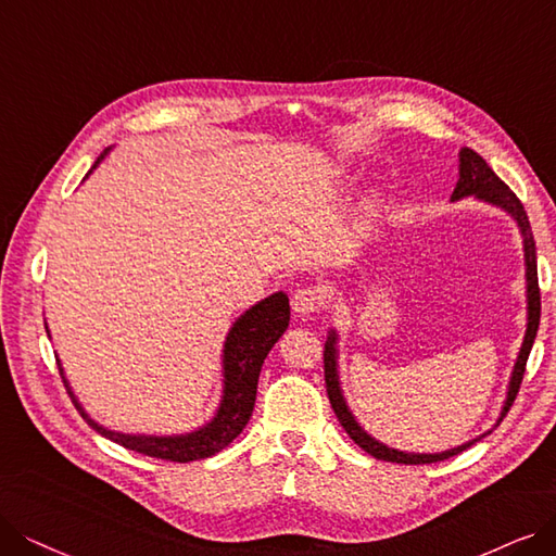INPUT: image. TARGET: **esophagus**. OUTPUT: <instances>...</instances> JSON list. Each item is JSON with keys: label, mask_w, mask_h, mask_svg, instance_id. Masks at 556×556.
<instances>
[{"label": "esophagus", "mask_w": 556, "mask_h": 556, "mask_svg": "<svg viewBox=\"0 0 556 556\" xmlns=\"http://www.w3.org/2000/svg\"><path fill=\"white\" fill-rule=\"evenodd\" d=\"M292 307L296 315H315L324 307V296L313 285L301 287V290H296L292 296Z\"/></svg>", "instance_id": "34e87169"}]
</instances>
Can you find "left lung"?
I'll list each match as a JSON object with an SVG mask.
<instances>
[{
    "instance_id": "8db88e82",
    "label": "left lung",
    "mask_w": 556,
    "mask_h": 556,
    "mask_svg": "<svg viewBox=\"0 0 556 556\" xmlns=\"http://www.w3.org/2000/svg\"><path fill=\"white\" fill-rule=\"evenodd\" d=\"M465 195H477L485 203H493L502 210H506L510 216L518 220L522 239H525V264H527V303H529V324H527V332H525V342L518 355V363L514 367V376H510V386H508V396H506V404L502 410V417L510 410L514 406L520 383H522V376L527 369V358H529V351L531 344H534L536 338V330H539V321H541V290H539V271H536V241L534 235H531V226H529V218L527 212L520 203V198L508 189V185H504L500 177L495 175V170L485 164V160L481 157L479 152H475L472 148H463L460 150V177H458V185L452 193V201H458V198ZM324 381H326V392L330 399V406L336 410L338 419L342 429L349 433V438L355 442V445L363 447L367 454H371L374 458L379 460H390V463H404V465H425V463H438V460H445L452 458L460 452L468 450L470 445H475L477 440L465 442L460 447H454L450 452H442V454H406V452H396L390 450L386 445H381L379 440H374L371 435H367L361 427L358 421L353 419V415L349 413L342 392H340V381H338V367H336V332H330V338L326 342V351H324Z\"/></svg>"
}]
</instances>
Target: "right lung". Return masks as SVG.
<instances>
[{
    "instance_id": "obj_1",
    "label": "right lung",
    "mask_w": 556,
    "mask_h": 556,
    "mask_svg": "<svg viewBox=\"0 0 556 556\" xmlns=\"http://www.w3.org/2000/svg\"><path fill=\"white\" fill-rule=\"evenodd\" d=\"M104 160V154L96 160L93 168ZM290 324V299L285 292H276L269 299L260 301L251 309L243 313L232 330L228 332L226 349H224V369H226V388L224 402H220L216 417L207 427L198 429L187 435L175 438H157V435H125L116 431H106L84 413L75 399L68 381L63 379L65 390H68L75 408L88 421V427L96 429L100 435L118 442L121 447L139 452L150 458H162L170 463H189L198 458H210L226 450L230 442L249 425L255 406L257 379L260 369L266 358V353L278 342V338ZM63 374V369L59 367Z\"/></svg>"
}]
</instances>
